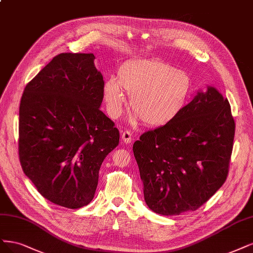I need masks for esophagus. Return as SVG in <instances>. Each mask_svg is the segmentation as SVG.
I'll return each mask as SVG.
<instances>
[{
    "label": "esophagus",
    "instance_id": "obj_1",
    "mask_svg": "<svg viewBox=\"0 0 253 253\" xmlns=\"http://www.w3.org/2000/svg\"><path fill=\"white\" fill-rule=\"evenodd\" d=\"M121 138H123V141L127 144V143H130V141H132L133 135H132V133L129 132V130H124V132L121 133Z\"/></svg>",
    "mask_w": 253,
    "mask_h": 253
}]
</instances>
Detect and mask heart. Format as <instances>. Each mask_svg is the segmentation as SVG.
I'll list each match as a JSON object with an SVG mask.
<instances>
[{
	"instance_id": "heart-1",
	"label": "heart",
	"mask_w": 253,
	"mask_h": 253,
	"mask_svg": "<svg viewBox=\"0 0 253 253\" xmlns=\"http://www.w3.org/2000/svg\"><path fill=\"white\" fill-rule=\"evenodd\" d=\"M129 99L132 123L141 119L146 126H162L175 120L193 93V78L183 70L158 59L130 60L119 68L117 81L103 84V100L109 116L118 119Z\"/></svg>"
}]
</instances>
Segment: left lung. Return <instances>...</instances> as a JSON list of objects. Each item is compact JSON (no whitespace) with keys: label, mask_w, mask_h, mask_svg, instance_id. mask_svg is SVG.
Instances as JSON below:
<instances>
[{"label":"left lung","mask_w":253,"mask_h":253,"mask_svg":"<svg viewBox=\"0 0 253 253\" xmlns=\"http://www.w3.org/2000/svg\"><path fill=\"white\" fill-rule=\"evenodd\" d=\"M234 129L227 98L208 85L175 120L143 133L133 152L150 210L179 215L208 201L227 178Z\"/></svg>","instance_id":"left-lung-1"}]
</instances>
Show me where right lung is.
Wrapping results in <instances>:
<instances>
[{
    "mask_svg": "<svg viewBox=\"0 0 253 253\" xmlns=\"http://www.w3.org/2000/svg\"><path fill=\"white\" fill-rule=\"evenodd\" d=\"M93 53H60L28 83L20 104L19 156L39 193L56 205H88L119 130L100 111Z\"/></svg>",
    "mask_w": 253,
    "mask_h": 253,
    "instance_id": "add662e5",
    "label": "right lung"
}]
</instances>
